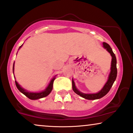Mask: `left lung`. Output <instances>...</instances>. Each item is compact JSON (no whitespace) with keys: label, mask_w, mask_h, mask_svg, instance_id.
Wrapping results in <instances>:
<instances>
[{"label":"left lung","mask_w":133,"mask_h":133,"mask_svg":"<svg viewBox=\"0 0 133 133\" xmlns=\"http://www.w3.org/2000/svg\"><path fill=\"white\" fill-rule=\"evenodd\" d=\"M103 47L105 49H106L110 53L112 56V62H111V73L109 76V79L108 82H106L104 87L100 92H99L97 94H82L81 92H79L76 87L75 82H74L73 79H72V88H73V91L76 94L78 95L82 96V98H85L87 99H90V100H92V99H99V98L103 97V96L106 95L109 92L110 89L112 86L114 82L115 81L117 77V59L116 57H115L114 53L113 52L112 49L111 48V46L106 43L103 42Z\"/></svg>","instance_id":"obj_1"}]
</instances>
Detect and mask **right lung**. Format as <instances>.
<instances>
[{
  "instance_id": "add662e5",
  "label": "right lung",
  "mask_w": 133,
  "mask_h": 133,
  "mask_svg": "<svg viewBox=\"0 0 133 133\" xmlns=\"http://www.w3.org/2000/svg\"><path fill=\"white\" fill-rule=\"evenodd\" d=\"M22 45L20 46L19 48L21 47ZM13 70L14 71V63H13ZM56 79V77H54L50 82V83L49 84V85L48 86V87L46 88L45 90H44L43 92H41L40 93H31V92H27L25 91V90L21 87V86L19 85L18 84V82L16 81H15V84H16V85L17 88L24 95L27 96V98H29V99H39V98H42L44 97H46L48 95H49L50 93L51 92L53 88V83H54V79Z\"/></svg>"
}]
</instances>
